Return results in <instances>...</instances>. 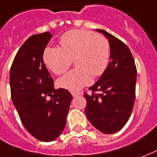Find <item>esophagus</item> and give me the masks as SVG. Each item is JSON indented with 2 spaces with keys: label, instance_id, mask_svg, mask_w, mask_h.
Here are the masks:
<instances>
[{
  "label": "esophagus",
  "instance_id": "34e87169",
  "mask_svg": "<svg viewBox=\"0 0 157 157\" xmlns=\"http://www.w3.org/2000/svg\"><path fill=\"white\" fill-rule=\"evenodd\" d=\"M71 94H72V95L74 96V97H76V96L81 94V93L78 92V91H72V92H71Z\"/></svg>",
  "mask_w": 157,
  "mask_h": 157
}]
</instances>
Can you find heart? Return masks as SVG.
<instances>
[{
    "mask_svg": "<svg viewBox=\"0 0 157 157\" xmlns=\"http://www.w3.org/2000/svg\"><path fill=\"white\" fill-rule=\"evenodd\" d=\"M60 48H48L43 53L46 66L57 75L70 67L73 60L76 68L59 78L58 84L66 90L77 91L92 83V75L101 76L108 67L110 45L108 39L84 29L64 33L59 40Z\"/></svg>",
    "mask_w": 157,
    "mask_h": 157,
    "instance_id": "obj_1",
    "label": "heart"
}]
</instances>
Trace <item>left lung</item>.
<instances>
[{"mask_svg":"<svg viewBox=\"0 0 157 157\" xmlns=\"http://www.w3.org/2000/svg\"><path fill=\"white\" fill-rule=\"evenodd\" d=\"M97 31L108 38L111 61L99 79L89 89L92 94L84 93L85 114L97 130L113 134L124 126L133 109L136 66L124 42L105 31Z\"/></svg>","mask_w":157,"mask_h":157,"instance_id":"obj_1","label":"left lung"}]
</instances>
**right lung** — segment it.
Instances as JSON below:
<instances>
[{
    "label": "right lung",
    "mask_w": 157,
    "mask_h": 157,
    "mask_svg": "<svg viewBox=\"0 0 157 157\" xmlns=\"http://www.w3.org/2000/svg\"><path fill=\"white\" fill-rule=\"evenodd\" d=\"M50 33L30 36L21 47L10 70L12 102L29 133L41 141L57 139L66 125L72 94L55 90L53 79L43 62ZM48 96L53 99L47 101Z\"/></svg>",
    "instance_id": "obj_1"
}]
</instances>
